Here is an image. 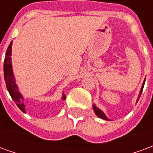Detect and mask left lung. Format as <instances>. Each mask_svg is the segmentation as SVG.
<instances>
[{
	"mask_svg": "<svg viewBox=\"0 0 153 153\" xmlns=\"http://www.w3.org/2000/svg\"><path fill=\"white\" fill-rule=\"evenodd\" d=\"M145 80H146V79H145L144 81H143V85H142V88H141V89H140V92H139V94H138V98H137V101H136V102H138V99H139V97H140V96H141L142 92H143V87H144ZM93 111H94V112H95V114H96L97 116H98L99 118L103 119V120H110L109 119L106 117V115H105V113L103 112L102 110L99 109L98 107H97L95 104H93Z\"/></svg>",
	"mask_w": 153,
	"mask_h": 153,
	"instance_id": "left-lung-1",
	"label": "left lung"
}]
</instances>
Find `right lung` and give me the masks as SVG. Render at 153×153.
Listing matches in <instances>:
<instances>
[{
    "label": "right lung",
    "instance_id": "1",
    "mask_svg": "<svg viewBox=\"0 0 153 153\" xmlns=\"http://www.w3.org/2000/svg\"><path fill=\"white\" fill-rule=\"evenodd\" d=\"M11 49H12V41L9 45L6 53H5V61H4V78H5V85L7 88L10 95L11 96L12 99L16 103L19 109L21 110L23 112L26 113L25 111V105L24 103V97L19 91V88L17 83L15 82V76L13 73L11 63ZM61 99H65V96L62 94Z\"/></svg>",
    "mask_w": 153,
    "mask_h": 153
}]
</instances>
